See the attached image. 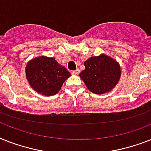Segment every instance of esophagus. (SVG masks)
Returning <instances> with one entry per match:
<instances>
[{
  "label": "esophagus",
  "mask_w": 151,
  "mask_h": 151,
  "mask_svg": "<svg viewBox=\"0 0 151 151\" xmlns=\"http://www.w3.org/2000/svg\"><path fill=\"white\" fill-rule=\"evenodd\" d=\"M79 73H80L79 69H77L76 70H73V71H72V74H75V75H78V74H79Z\"/></svg>",
  "instance_id": "esophagus-1"
}]
</instances>
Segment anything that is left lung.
I'll use <instances>...</instances> for the list:
<instances>
[{"label":"left lung","mask_w":151,"mask_h":151,"mask_svg":"<svg viewBox=\"0 0 151 151\" xmlns=\"http://www.w3.org/2000/svg\"><path fill=\"white\" fill-rule=\"evenodd\" d=\"M84 64L85 69L80 73L79 76L92 93L102 95L109 92L119 81V64L107 55L92 56Z\"/></svg>","instance_id":"8db88e82"}]
</instances>
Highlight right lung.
<instances>
[{"instance_id": "obj_1", "label": "right lung", "mask_w": 151, "mask_h": 151, "mask_svg": "<svg viewBox=\"0 0 151 151\" xmlns=\"http://www.w3.org/2000/svg\"><path fill=\"white\" fill-rule=\"evenodd\" d=\"M30 86L46 96L56 95L70 73L53 57L41 56L30 60L25 68Z\"/></svg>"}]
</instances>
